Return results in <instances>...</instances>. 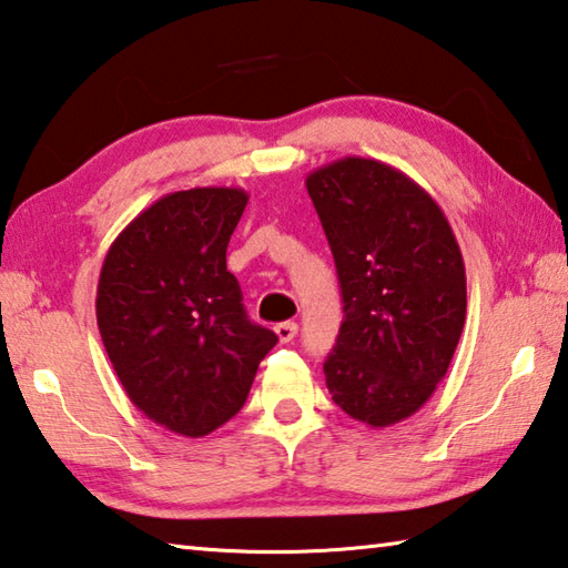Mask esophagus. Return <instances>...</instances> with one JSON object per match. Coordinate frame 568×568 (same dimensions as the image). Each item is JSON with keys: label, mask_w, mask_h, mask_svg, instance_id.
<instances>
[{"label": "esophagus", "mask_w": 568, "mask_h": 568, "mask_svg": "<svg viewBox=\"0 0 568 568\" xmlns=\"http://www.w3.org/2000/svg\"><path fill=\"white\" fill-rule=\"evenodd\" d=\"M275 335H277V339H281V343H291V339L297 335V323L287 320V323L275 325Z\"/></svg>", "instance_id": "obj_1"}]
</instances>
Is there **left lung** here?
I'll list each match as a JSON object with an SVG mask.
<instances>
[{"instance_id": "1", "label": "left lung", "mask_w": 568, "mask_h": 568, "mask_svg": "<svg viewBox=\"0 0 568 568\" xmlns=\"http://www.w3.org/2000/svg\"><path fill=\"white\" fill-rule=\"evenodd\" d=\"M305 185L343 291L327 389L363 425H397L432 397L462 337L467 275L457 239L437 201L383 161L337 159Z\"/></svg>"}]
</instances>
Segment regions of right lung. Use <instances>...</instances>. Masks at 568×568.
I'll return each mask as SVG.
<instances>
[{"label":"right lung","instance_id":"add662e5","mask_svg":"<svg viewBox=\"0 0 568 568\" xmlns=\"http://www.w3.org/2000/svg\"><path fill=\"white\" fill-rule=\"evenodd\" d=\"M248 203L243 189L161 195L104 257L97 323L129 399L181 437H205L241 412L273 329L245 315L225 248Z\"/></svg>","mask_w":568,"mask_h":568}]
</instances>
